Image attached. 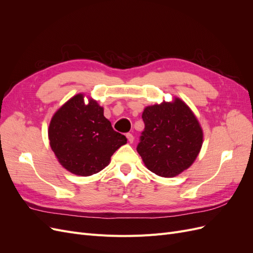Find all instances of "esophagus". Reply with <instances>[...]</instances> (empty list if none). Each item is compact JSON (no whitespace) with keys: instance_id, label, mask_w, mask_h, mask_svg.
I'll return each instance as SVG.
<instances>
[{"instance_id":"1","label":"esophagus","mask_w":253,"mask_h":253,"mask_svg":"<svg viewBox=\"0 0 253 253\" xmlns=\"http://www.w3.org/2000/svg\"><path fill=\"white\" fill-rule=\"evenodd\" d=\"M126 138H127V140H128V142H133L134 141V136H133V134H131V133H126Z\"/></svg>"}]
</instances>
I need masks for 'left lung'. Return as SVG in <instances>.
I'll use <instances>...</instances> for the list:
<instances>
[{"label": "left lung", "instance_id": "obj_1", "mask_svg": "<svg viewBox=\"0 0 253 253\" xmlns=\"http://www.w3.org/2000/svg\"><path fill=\"white\" fill-rule=\"evenodd\" d=\"M144 129L137 145L145 167L163 177H174L193 164L203 144V131L188 105L176 98L145 108Z\"/></svg>", "mask_w": 253, "mask_h": 253}]
</instances>
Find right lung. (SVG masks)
<instances>
[{
  "mask_svg": "<svg viewBox=\"0 0 253 253\" xmlns=\"http://www.w3.org/2000/svg\"><path fill=\"white\" fill-rule=\"evenodd\" d=\"M48 137L50 148L66 170L81 176L98 173L110 164L111 156L126 138L114 131L103 109L79 94L53 115Z\"/></svg>",
  "mask_w": 253,
  "mask_h": 253,
  "instance_id": "right-lung-1",
  "label": "right lung"
}]
</instances>
